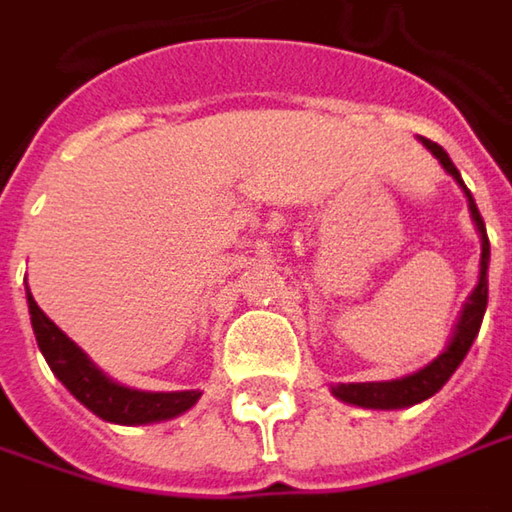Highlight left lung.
Instances as JSON below:
<instances>
[{"label": "left lung", "instance_id": "obj_1", "mask_svg": "<svg viewBox=\"0 0 512 512\" xmlns=\"http://www.w3.org/2000/svg\"><path fill=\"white\" fill-rule=\"evenodd\" d=\"M420 142L440 160V165L455 177V183L463 189L466 201H469V215L475 221V230L481 236V274H478V285L472 288L469 300L463 303L460 309V317L455 323V332L449 338L446 349L431 361L425 364L422 370L411 373V376H402V379H390V382H349V384H332V393L347 402V405H355V408H370V411H399V408H411L417 402H425L431 399L443 384L452 379L460 361L466 358V352L472 347V341L478 338V329H481V320H484V311H487V294H490V285H487V268H490V238H487V227H484V218L475 206V198L472 192L466 189L460 171L455 168V163L449 160V154L431 142L420 136Z\"/></svg>", "mask_w": 512, "mask_h": 512}]
</instances>
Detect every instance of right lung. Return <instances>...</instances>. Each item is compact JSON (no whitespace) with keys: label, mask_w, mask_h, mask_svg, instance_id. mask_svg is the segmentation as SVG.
<instances>
[{"label":"right lung","mask_w":512,"mask_h":512,"mask_svg":"<svg viewBox=\"0 0 512 512\" xmlns=\"http://www.w3.org/2000/svg\"><path fill=\"white\" fill-rule=\"evenodd\" d=\"M25 300H28L34 338H37L43 358L49 361L52 373L63 382V387L84 408H90L95 417L116 422V425H151V422L174 420V417L186 414L201 399V390L154 393V390H136V387L113 382L92 364L84 349L78 347L69 335H63V329H57L55 323L43 314L28 288H25Z\"/></svg>","instance_id":"obj_1"}]
</instances>
